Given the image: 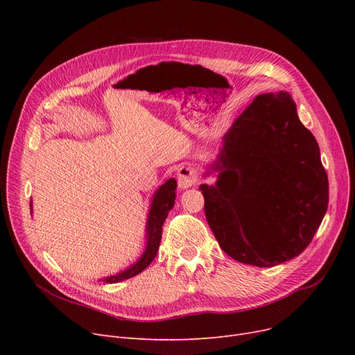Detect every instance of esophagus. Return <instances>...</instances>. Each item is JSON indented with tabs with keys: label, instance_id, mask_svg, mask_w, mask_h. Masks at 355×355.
<instances>
[{
	"label": "esophagus",
	"instance_id": "1",
	"mask_svg": "<svg viewBox=\"0 0 355 355\" xmlns=\"http://www.w3.org/2000/svg\"><path fill=\"white\" fill-rule=\"evenodd\" d=\"M177 181H178V187L181 190L190 189L197 182V174L196 170L189 165V164H182L177 168Z\"/></svg>",
	"mask_w": 355,
	"mask_h": 355
}]
</instances>
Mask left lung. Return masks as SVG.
I'll return each instance as SVG.
<instances>
[{
	"mask_svg": "<svg viewBox=\"0 0 355 355\" xmlns=\"http://www.w3.org/2000/svg\"><path fill=\"white\" fill-rule=\"evenodd\" d=\"M201 184L220 248L240 263L281 265L301 254L328 209L320 146L288 92L259 95L223 137Z\"/></svg>",
	"mask_w": 355,
	"mask_h": 355,
	"instance_id": "left-lung-1",
	"label": "left lung"
}]
</instances>
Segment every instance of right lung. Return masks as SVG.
Instances as JSON below:
<instances>
[{
  "label": "right lung",
  "instance_id": "obj_1",
  "mask_svg": "<svg viewBox=\"0 0 355 355\" xmlns=\"http://www.w3.org/2000/svg\"><path fill=\"white\" fill-rule=\"evenodd\" d=\"M175 190H177V181L174 178L166 180L161 187L154 193L151 198V206H149L148 217H146V246L141 257L137 260L134 265H130L125 270L112 275L107 277L101 279L105 284H118L125 281V279L134 277L138 273H141L144 269H146L151 265L153 260L157 256V252L159 249L161 236H162V225L170 213V210L174 207L175 202ZM30 209L33 213V206L30 202Z\"/></svg>",
  "mask_w": 355,
  "mask_h": 355
}]
</instances>
